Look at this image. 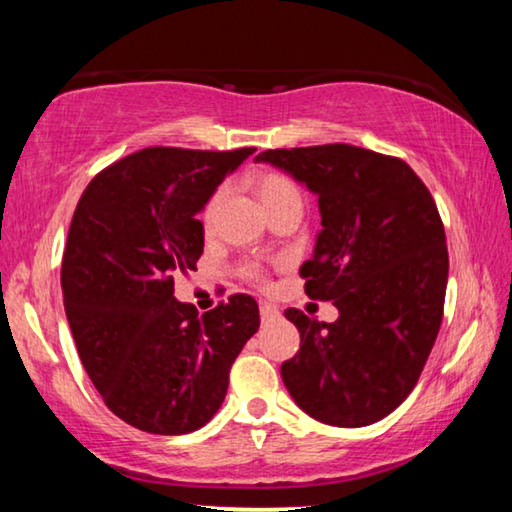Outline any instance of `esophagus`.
<instances>
[{
    "label": "esophagus",
    "instance_id": "34e87169",
    "mask_svg": "<svg viewBox=\"0 0 512 512\" xmlns=\"http://www.w3.org/2000/svg\"><path fill=\"white\" fill-rule=\"evenodd\" d=\"M259 316H262V320H273L280 316V309L268 305V302H262V305H259Z\"/></svg>",
    "mask_w": 512,
    "mask_h": 512
}]
</instances>
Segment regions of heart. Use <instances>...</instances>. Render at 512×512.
Returning <instances> with one entry per match:
<instances>
[{"mask_svg": "<svg viewBox=\"0 0 512 512\" xmlns=\"http://www.w3.org/2000/svg\"><path fill=\"white\" fill-rule=\"evenodd\" d=\"M257 194H259V198H262L264 207H271L273 203L282 201V198L300 196L296 185H293L287 176H282V173H264V176L257 180ZM221 198H223V189H216V192L210 198H207V203L203 207V223L205 225L212 223L216 210H219ZM246 275L255 282H264L262 268L255 266V264L246 266Z\"/></svg>", "mask_w": 512, "mask_h": 512, "instance_id": "1", "label": "heart"}]
</instances>
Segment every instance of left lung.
<instances>
[{
	"label": "left lung",
	"instance_id": "obj_1",
	"mask_svg": "<svg viewBox=\"0 0 512 512\" xmlns=\"http://www.w3.org/2000/svg\"><path fill=\"white\" fill-rule=\"evenodd\" d=\"M318 196L314 257L300 268L305 293L332 300L334 323L300 309V332L282 381L302 411L332 427H366L395 411L443 323L449 257L429 189L400 158L350 144L259 153Z\"/></svg>",
	"mask_w": 512,
	"mask_h": 512
}]
</instances>
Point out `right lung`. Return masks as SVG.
Here are the masks:
<instances>
[{
    "label": "right lung",
    "mask_w": 512,
    "mask_h": 512,
    "mask_svg": "<svg viewBox=\"0 0 512 512\" xmlns=\"http://www.w3.org/2000/svg\"><path fill=\"white\" fill-rule=\"evenodd\" d=\"M253 153L151 146L99 171L76 205L60 271L67 323L94 388L135 429L180 436L210 422L257 332L246 293L203 316L173 296V275L203 255L196 214Z\"/></svg>",
    "instance_id": "obj_1"
}]
</instances>
